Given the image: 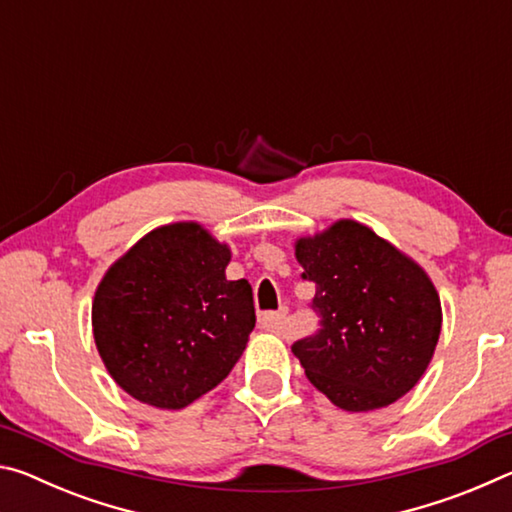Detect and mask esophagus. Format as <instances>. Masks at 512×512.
<instances>
[{
    "label": "esophagus",
    "mask_w": 512,
    "mask_h": 512,
    "mask_svg": "<svg viewBox=\"0 0 512 512\" xmlns=\"http://www.w3.org/2000/svg\"><path fill=\"white\" fill-rule=\"evenodd\" d=\"M284 318H287V311H264V314H259L257 323L266 332H280Z\"/></svg>",
    "instance_id": "1"
}]
</instances>
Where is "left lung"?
<instances>
[{
    "label": "left lung",
    "instance_id": "left-lung-1",
    "mask_svg": "<svg viewBox=\"0 0 512 512\" xmlns=\"http://www.w3.org/2000/svg\"><path fill=\"white\" fill-rule=\"evenodd\" d=\"M302 280L316 284V334L291 350L307 379L343 411H375L418 384L443 311L429 275L368 225L343 219L296 241Z\"/></svg>",
    "mask_w": 512,
    "mask_h": 512
}]
</instances>
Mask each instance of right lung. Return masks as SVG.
Returning a JSON list of instances; mask_svg holds the SVG:
<instances>
[{
	"instance_id": "1",
	"label": "right lung",
	"mask_w": 512,
	"mask_h": 512,
	"mask_svg": "<svg viewBox=\"0 0 512 512\" xmlns=\"http://www.w3.org/2000/svg\"><path fill=\"white\" fill-rule=\"evenodd\" d=\"M230 248L183 221L149 232L103 275L92 332L110 377L158 409H185L235 368L255 327L253 289L225 280Z\"/></svg>"
}]
</instances>
